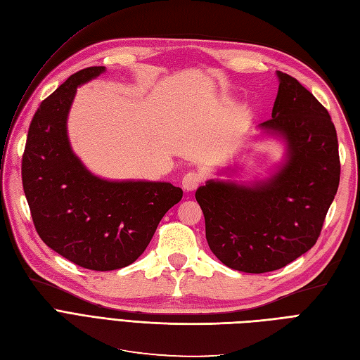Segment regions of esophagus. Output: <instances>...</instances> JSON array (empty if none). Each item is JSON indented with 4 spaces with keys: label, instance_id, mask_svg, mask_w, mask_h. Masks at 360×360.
<instances>
[{
    "label": "esophagus",
    "instance_id": "obj_1",
    "mask_svg": "<svg viewBox=\"0 0 360 360\" xmlns=\"http://www.w3.org/2000/svg\"><path fill=\"white\" fill-rule=\"evenodd\" d=\"M201 181H202L201 174L195 172V171H189V172L184 174V177L181 180V186L186 192H192L200 186Z\"/></svg>",
    "mask_w": 360,
    "mask_h": 360
}]
</instances>
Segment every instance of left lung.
Here are the masks:
<instances>
[{"mask_svg":"<svg viewBox=\"0 0 360 360\" xmlns=\"http://www.w3.org/2000/svg\"><path fill=\"white\" fill-rule=\"evenodd\" d=\"M276 75L271 118L258 127L284 139L285 162L266 180H209L195 192L212 252L246 274L278 270L308 252L340 184L338 138L328 110L296 78Z\"/></svg>","mask_w":360,"mask_h":360,"instance_id":"obj_1","label":"left lung"}]
</instances>
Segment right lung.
Wrapping results in <instances>:
<instances>
[{
    "mask_svg": "<svg viewBox=\"0 0 360 360\" xmlns=\"http://www.w3.org/2000/svg\"><path fill=\"white\" fill-rule=\"evenodd\" d=\"M103 66L76 72L39 106L28 129L22 184L40 238L84 269L132 264L183 191L165 181H110L96 177L73 153L68 115L81 84Z\"/></svg>",
    "mask_w": 360,
    "mask_h": 360,
    "instance_id": "add662e5",
    "label": "right lung"
}]
</instances>
